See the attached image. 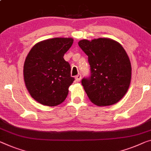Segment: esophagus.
I'll list each match as a JSON object with an SVG mask.
<instances>
[{"label":"esophagus","mask_w":151,"mask_h":151,"mask_svg":"<svg viewBox=\"0 0 151 151\" xmlns=\"http://www.w3.org/2000/svg\"><path fill=\"white\" fill-rule=\"evenodd\" d=\"M81 78H82V76H81L80 74H78V75L76 76V81L79 82L81 80Z\"/></svg>","instance_id":"1"}]
</instances>
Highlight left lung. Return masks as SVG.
Instances as JSON below:
<instances>
[{
  "label": "left lung",
  "mask_w": 151,
  "mask_h": 151,
  "mask_svg": "<svg viewBox=\"0 0 151 151\" xmlns=\"http://www.w3.org/2000/svg\"><path fill=\"white\" fill-rule=\"evenodd\" d=\"M78 45L88 57L91 76L82 79V84L90 101L99 106L117 103L131 82V63L126 50L106 38L82 40Z\"/></svg>",
  "instance_id": "obj_1"
}]
</instances>
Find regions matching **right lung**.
I'll return each mask as SVG.
<instances>
[{"instance_id": "obj_1", "label": "right lung", "mask_w": 151, "mask_h": 151, "mask_svg": "<svg viewBox=\"0 0 151 151\" xmlns=\"http://www.w3.org/2000/svg\"><path fill=\"white\" fill-rule=\"evenodd\" d=\"M73 42L71 38L48 39L36 43L27 54L24 65V82L38 103L55 106L65 100L74 78L63 56Z\"/></svg>"}]
</instances>
